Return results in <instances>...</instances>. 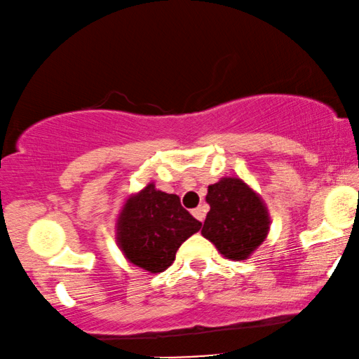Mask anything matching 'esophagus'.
Here are the masks:
<instances>
[{
  "mask_svg": "<svg viewBox=\"0 0 359 359\" xmlns=\"http://www.w3.org/2000/svg\"><path fill=\"white\" fill-rule=\"evenodd\" d=\"M192 215H194L195 219H197V220L203 222V219H205V208H203L202 205H201V207H197V208H194V210H192Z\"/></svg>",
  "mask_w": 359,
  "mask_h": 359,
  "instance_id": "obj_1",
  "label": "esophagus"
}]
</instances>
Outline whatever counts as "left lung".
I'll list each match as a JSON object with an SVG mask.
<instances>
[{"label": "left lung", "instance_id": "left-lung-1", "mask_svg": "<svg viewBox=\"0 0 359 359\" xmlns=\"http://www.w3.org/2000/svg\"><path fill=\"white\" fill-rule=\"evenodd\" d=\"M210 205L202 235L229 260H248L270 232V212L260 194L240 177L208 185Z\"/></svg>", "mask_w": 359, "mask_h": 359}]
</instances>
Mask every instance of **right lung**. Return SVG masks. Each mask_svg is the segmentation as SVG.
<instances>
[{"label":"right lung","instance_id":"1","mask_svg":"<svg viewBox=\"0 0 359 359\" xmlns=\"http://www.w3.org/2000/svg\"><path fill=\"white\" fill-rule=\"evenodd\" d=\"M201 226L175 194L162 192L149 182L126 198L116 220V242L127 262L149 273H161Z\"/></svg>","mask_w":359,"mask_h":359}]
</instances>
